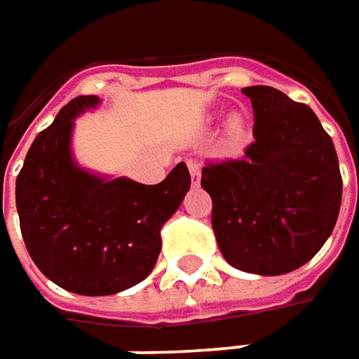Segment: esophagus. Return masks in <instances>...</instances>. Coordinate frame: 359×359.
I'll use <instances>...</instances> for the list:
<instances>
[{"label": "esophagus", "mask_w": 359, "mask_h": 359, "mask_svg": "<svg viewBox=\"0 0 359 359\" xmlns=\"http://www.w3.org/2000/svg\"><path fill=\"white\" fill-rule=\"evenodd\" d=\"M187 165H189V170H190V177H192V182L194 184H198L200 180V165L196 163V161L189 159L187 161Z\"/></svg>", "instance_id": "esophagus-1"}]
</instances>
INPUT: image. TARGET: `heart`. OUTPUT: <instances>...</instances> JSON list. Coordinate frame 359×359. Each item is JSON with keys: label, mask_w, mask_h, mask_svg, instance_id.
<instances>
[{"label": "heart", "mask_w": 359, "mask_h": 359, "mask_svg": "<svg viewBox=\"0 0 359 359\" xmlns=\"http://www.w3.org/2000/svg\"><path fill=\"white\" fill-rule=\"evenodd\" d=\"M228 135L231 141H241L245 135V126H243V119L240 116H233L228 119Z\"/></svg>", "instance_id": "obj_1"}]
</instances>
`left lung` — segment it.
<instances>
[{
    "label": "left lung",
    "instance_id": "1",
    "mask_svg": "<svg viewBox=\"0 0 359 359\" xmlns=\"http://www.w3.org/2000/svg\"><path fill=\"white\" fill-rule=\"evenodd\" d=\"M241 92L251 100L255 141L241 159L208 163L200 184L226 262L283 275L311 262L332 233L342 202L338 155L306 104L269 86Z\"/></svg>",
    "mask_w": 359,
    "mask_h": 359
}]
</instances>
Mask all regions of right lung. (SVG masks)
Instances as JSON below:
<instances>
[{"mask_svg":"<svg viewBox=\"0 0 359 359\" xmlns=\"http://www.w3.org/2000/svg\"><path fill=\"white\" fill-rule=\"evenodd\" d=\"M97 104L96 96L68 102L35 137L15 182L31 259L46 279L88 297L126 291L153 271L161 228L190 189L184 163L159 184L80 169L70 151L74 118Z\"/></svg>","mask_w":359,"mask_h":359,"instance_id":"right-lung-1","label":"right lung"}]
</instances>
